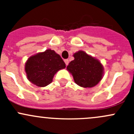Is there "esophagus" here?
Here are the masks:
<instances>
[{"label":"esophagus","mask_w":134,"mask_h":134,"mask_svg":"<svg viewBox=\"0 0 134 134\" xmlns=\"http://www.w3.org/2000/svg\"><path fill=\"white\" fill-rule=\"evenodd\" d=\"M64 62H65V63L66 65H67L69 64V61L68 59H65Z\"/></svg>","instance_id":"esophagus-1"}]
</instances>
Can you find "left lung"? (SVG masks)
Listing matches in <instances>:
<instances>
[{"instance_id": "obj_1", "label": "left lung", "mask_w": 134, "mask_h": 134, "mask_svg": "<svg viewBox=\"0 0 134 134\" xmlns=\"http://www.w3.org/2000/svg\"><path fill=\"white\" fill-rule=\"evenodd\" d=\"M67 70L72 75L77 85L84 88H90L98 84L104 76V67L98 59L83 51L73 54Z\"/></svg>"}]
</instances>
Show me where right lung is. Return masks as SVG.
<instances>
[{
	"label": "right lung",
	"mask_w": 134,
	"mask_h": 134,
	"mask_svg": "<svg viewBox=\"0 0 134 134\" xmlns=\"http://www.w3.org/2000/svg\"><path fill=\"white\" fill-rule=\"evenodd\" d=\"M66 67L61 56L54 51L47 49L31 56L25 63V70L28 80L43 87L52 82L54 76Z\"/></svg>",
	"instance_id": "obj_1"
}]
</instances>
